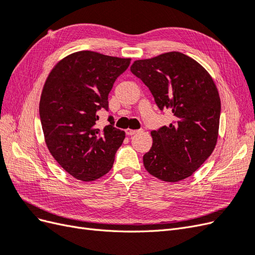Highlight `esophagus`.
I'll use <instances>...</instances> for the list:
<instances>
[{
	"label": "esophagus",
	"instance_id": "obj_1",
	"mask_svg": "<svg viewBox=\"0 0 255 255\" xmlns=\"http://www.w3.org/2000/svg\"><path fill=\"white\" fill-rule=\"evenodd\" d=\"M138 132H139V130H137V129H130V128L126 129V133H127V135H128V136H133V135L137 134Z\"/></svg>",
	"mask_w": 255,
	"mask_h": 255
}]
</instances>
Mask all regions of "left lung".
Returning <instances> with one entry per match:
<instances>
[{
  "label": "left lung",
  "mask_w": 255,
  "mask_h": 255,
  "mask_svg": "<svg viewBox=\"0 0 255 255\" xmlns=\"http://www.w3.org/2000/svg\"><path fill=\"white\" fill-rule=\"evenodd\" d=\"M130 71L149 88L158 109L174 117L169 127L151 132L153 144L143 155L144 168L165 182L186 179L217 142L221 104L212 76L180 52L135 60Z\"/></svg>",
  "instance_id": "1"
}]
</instances>
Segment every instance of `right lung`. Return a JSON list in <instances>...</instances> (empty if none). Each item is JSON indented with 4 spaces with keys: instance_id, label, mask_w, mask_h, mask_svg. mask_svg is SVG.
<instances>
[{
    "instance_id": "obj_1",
    "label": "right lung",
    "mask_w": 255,
    "mask_h": 255,
    "mask_svg": "<svg viewBox=\"0 0 255 255\" xmlns=\"http://www.w3.org/2000/svg\"><path fill=\"white\" fill-rule=\"evenodd\" d=\"M129 64V58L80 51L60 60L45 81L39 103L45 143L75 179L94 181L113 167L126 134L112 116L109 126L98 128L97 113L109 111V94Z\"/></svg>"
}]
</instances>
